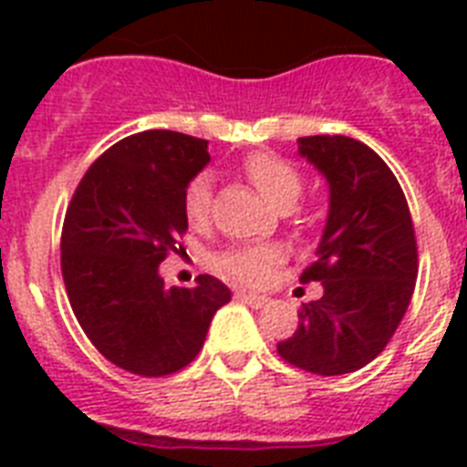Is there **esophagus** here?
I'll list each match as a JSON object with an SVG mask.
<instances>
[{
	"mask_svg": "<svg viewBox=\"0 0 467 467\" xmlns=\"http://www.w3.org/2000/svg\"><path fill=\"white\" fill-rule=\"evenodd\" d=\"M234 296H237V300H242V303H247V306L252 307H264L266 303H269L266 296H256V293H249V291H237Z\"/></svg>",
	"mask_w": 467,
	"mask_h": 467,
	"instance_id": "esophagus-1",
	"label": "esophagus"
}]
</instances>
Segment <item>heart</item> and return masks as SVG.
<instances>
[{
    "instance_id": "heart-1",
    "label": "heart",
    "mask_w": 467,
    "mask_h": 467,
    "mask_svg": "<svg viewBox=\"0 0 467 467\" xmlns=\"http://www.w3.org/2000/svg\"><path fill=\"white\" fill-rule=\"evenodd\" d=\"M244 174L271 205L288 211L303 193V174L285 160L269 152H256L244 160ZM213 213V186L208 176L191 179L183 191V215L193 227H205ZM284 259V249L278 244H249V247L227 249L218 256V271L223 276L240 284L262 285L269 281L271 271Z\"/></svg>"
}]
</instances>
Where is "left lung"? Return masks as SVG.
I'll use <instances>...</instances> for the list:
<instances>
[{
	"mask_svg": "<svg viewBox=\"0 0 467 467\" xmlns=\"http://www.w3.org/2000/svg\"><path fill=\"white\" fill-rule=\"evenodd\" d=\"M300 155L329 182V218L317 259L300 281L325 296L298 312L278 356L317 376H341L376 358L405 317L417 284V237L402 186L380 157L347 135H307Z\"/></svg>",
	"mask_w": 467,
	"mask_h": 467,
	"instance_id": "8db88e82",
	"label": "left lung"
}]
</instances>
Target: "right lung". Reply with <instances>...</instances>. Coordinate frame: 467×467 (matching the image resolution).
<instances>
[{"instance_id": "1", "label": "right lung", "mask_w": 467, "mask_h": 467, "mask_svg": "<svg viewBox=\"0 0 467 467\" xmlns=\"http://www.w3.org/2000/svg\"><path fill=\"white\" fill-rule=\"evenodd\" d=\"M208 160V140L193 135H128L87 169L65 213L60 269L72 312L99 354L135 376L186 368L230 303L208 274L193 288H167L157 274L182 249L183 191Z\"/></svg>"}]
</instances>
